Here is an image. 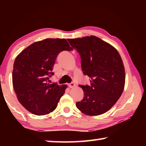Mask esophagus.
Here are the masks:
<instances>
[{
	"label": "esophagus",
	"mask_w": 146,
	"mask_h": 146,
	"mask_svg": "<svg viewBox=\"0 0 146 146\" xmlns=\"http://www.w3.org/2000/svg\"><path fill=\"white\" fill-rule=\"evenodd\" d=\"M75 86H76L75 84L74 83V82H71V83H70V84H68V86H69V87H70V88H73L75 87Z\"/></svg>",
	"instance_id": "obj_1"
}]
</instances>
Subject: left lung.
<instances>
[{"label": "left lung", "mask_w": 146, "mask_h": 146, "mask_svg": "<svg viewBox=\"0 0 146 146\" xmlns=\"http://www.w3.org/2000/svg\"><path fill=\"white\" fill-rule=\"evenodd\" d=\"M80 55L83 73L91 78L90 86L79 85L84 97L76 106L90 116L110 110L122 94L125 70L122 58L114 47L95 36L68 39Z\"/></svg>", "instance_id": "8db88e82"}]
</instances>
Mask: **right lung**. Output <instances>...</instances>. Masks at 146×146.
Wrapping results in <instances>:
<instances>
[{
	"label": "right lung",
	"instance_id": "right-lung-1",
	"mask_svg": "<svg viewBox=\"0 0 146 146\" xmlns=\"http://www.w3.org/2000/svg\"><path fill=\"white\" fill-rule=\"evenodd\" d=\"M73 48L65 38H46L27 47L13 64L12 81L17 99L23 107L36 115L52 112L67 86L49 84L53 65L62 51Z\"/></svg>",
	"mask_w": 146,
	"mask_h": 146
}]
</instances>
